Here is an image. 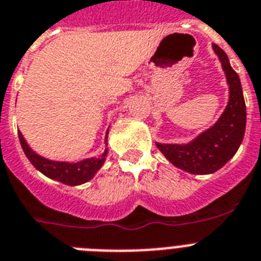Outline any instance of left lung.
<instances>
[{
  "label": "left lung",
  "mask_w": 261,
  "mask_h": 261,
  "mask_svg": "<svg viewBox=\"0 0 261 261\" xmlns=\"http://www.w3.org/2000/svg\"><path fill=\"white\" fill-rule=\"evenodd\" d=\"M221 60L230 89L225 112L212 127L187 144L156 143L169 162L192 174H210L221 169L237 153L246 131V102L239 76L231 68L226 52L213 44Z\"/></svg>",
  "instance_id": "obj_1"
}]
</instances>
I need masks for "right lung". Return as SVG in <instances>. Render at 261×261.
Masks as SVG:
<instances>
[{
    "instance_id": "1",
    "label": "right lung",
    "mask_w": 261,
    "mask_h": 261,
    "mask_svg": "<svg viewBox=\"0 0 261 261\" xmlns=\"http://www.w3.org/2000/svg\"><path fill=\"white\" fill-rule=\"evenodd\" d=\"M18 137H19V142H21L24 155L27 156V159L30 160L31 164L38 171L42 172L44 176L52 178V180L60 181L63 184L71 185V187L81 185L84 182H87V181L92 180L94 177V174L97 173V171L103 165L106 155H108V148H106L105 152L99 158L85 159V160H81V162L77 163L54 162V160L43 158V156L34 152L33 149L29 147V144H27L19 130H18ZM105 143L108 144V133H106Z\"/></svg>"
}]
</instances>
